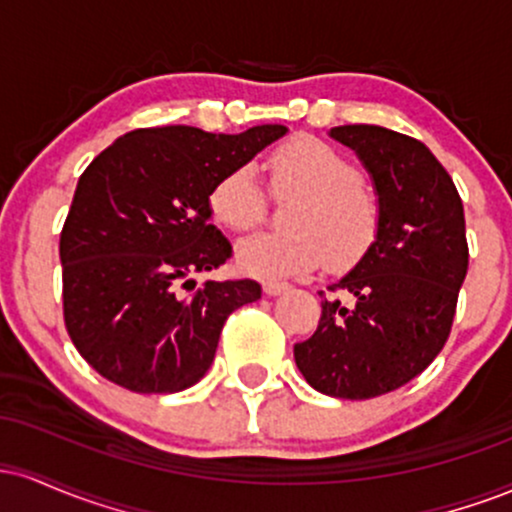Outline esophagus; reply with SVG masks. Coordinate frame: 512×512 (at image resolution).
Segmentation results:
<instances>
[{"mask_svg": "<svg viewBox=\"0 0 512 512\" xmlns=\"http://www.w3.org/2000/svg\"><path fill=\"white\" fill-rule=\"evenodd\" d=\"M262 289L267 296H279V293L289 291V284H286V281H264Z\"/></svg>", "mask_w": 512, "mask_h": 512, "instance_id": "1", "label": "esophagus"}]
</instances>
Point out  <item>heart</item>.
<instances>
[{
	"label": "heart",
	"instance_id": "heart-1",
	"mask_svg": "<svg viewBox=\"0 0 512 512\" xmlns=\"http://www.w3.org/2000/svg\"><path fill=\"white\" fill-rule=\"evenodd\" d=\"M276 197H298L286 214V233H257L240 240L238 267L262 279L308 272L325 260L346 269L366 255L378 236L380 207L349 158L310 137L291 139L267 161ZM211 214L231 231L262 221L264 192L250 168L228 173L209 197Z\"/></svg>",
	"mask_w": 512,
	"mask_h": 512
}]
</instances>
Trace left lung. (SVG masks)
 <instances>
[{
  "label": "left lung",
  "instance_id": "1",
  "mask_svg": "<svg viewBox=\"0 0 512 512\" xmlns=\"http://www.w3.org/2000/svg\"><path fill=\"white\" fill-rule=\"evenodd\" d=\"M368 170L378 236L322 301L310 339L293 346L317 392L370 399L407 385L440 354L452 327L469 250L462 199L426 144L378 125L332 127ZM322 296V291H320Z\"/></svg>",
  "mask_w": 512,
  "mask_h": 512
}]
</instances>
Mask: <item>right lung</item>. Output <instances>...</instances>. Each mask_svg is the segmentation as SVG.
<instances>
[{
  "label": "right lung",
  "instance_id": "obj_1",
  "mask_svg": "<svg viewBox=\"0 0 512 512\" xmlns=\"http://www.w3.org/2000/svg\"><path fill=\"white\" fill-rule=\"evenodd\" d=\"M286 132L134 129L84 170L60 236L64 325L103 378L142 395H170L204 378L223 322L262 296L252 279L180 293L233 252L209 221V197Z\"/></svg>",
  "mask_w": 512,
  "mask_h": 512
}]
</instances>
